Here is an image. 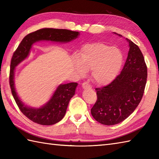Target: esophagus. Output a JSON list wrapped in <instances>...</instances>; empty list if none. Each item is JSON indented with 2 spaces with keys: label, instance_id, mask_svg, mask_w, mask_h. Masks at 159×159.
I'll list each match as a JSON object with an SVG mask.
<instances>
[{
  "label": "esophagus",
  "instance_id": "1",
  "mask_svg": "<svg viewBox=\"0 0 159 159\" xmlns=\"http://www.w3.org/2000/svg\"><path fill=\"white\" fill-rule=\"evenodd\" d=\"M82 87L83 89H91L92 87L89 85L88 82H84L82 83Z\"/></svg>",
  "mask_w": 159,
  "mask_h": 159
}]
</instances>
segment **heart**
I'll return each mask as SVG.
<instances>
[{"label":"heart","mask_w":159,"mask_h":159,"mask_svg":"<svg viewBox=\"0 0 159 159\" xmlns=\"http://www.w3.org/2000/svg\"><path fill=\"white\" fill-rule=\"evenodd\" d=\"M123 63V54L119 49L103 43H93L83 47L74 66L80 75H85L87 70H92L94 81L106 85L117 77Z\"/></svg>","instance_id":"heart-1"}]
</instances>
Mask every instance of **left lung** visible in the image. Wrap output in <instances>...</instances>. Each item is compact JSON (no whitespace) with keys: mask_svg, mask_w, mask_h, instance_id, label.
I'll use <instances>...</instances> for the list:
<instances>
[{"mask_svg":"<svg viewBox=\"0 0 159 159\" xmlns=\"http://www.w3.org/2000/svg\"><path fill=\"white\" fill-rule=\"evenodd\" d=\"M126 40L129 51L122 70L109 85L96 89L98 98L91 109L94 119L107 126L119 124L133 113L142 98L147 81L143 54L135 43Z\"/></svg>","mask_w":159,"mask_h":159,"instance_id":"1","label":"left lung"}]
</instances>
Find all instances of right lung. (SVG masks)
Here are the masks:
<instances>
[{"instance_id":"add662e5","label":"right lung","mask_w":159,"mask_h":159,"mask_svg":"<svg viewBox=\"0 0 159 159\" xmlns=\"http://www.w3.org/2000/svg\"><path fill=\"white\" fill-rule=\"evenodd\" d=\"M79 35V32L67 29H42L26 35L13 53L9 73V85L12 95L21 112L33 122L49 126L61 120L66 113L70 99L75 94L78 83L61 84L44 105L39 108L30 107L22 102L16 92L14 83L16 67L29 56L32 45L36 42L46 40L67 43L76 39Z\"/></svg>"}]
</instances>
